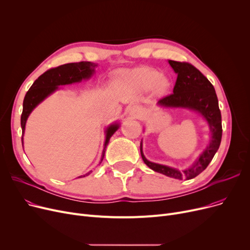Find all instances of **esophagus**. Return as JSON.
<instances>
[{
	"instance_id": "34e87169",
	"label": "esophagus",
	"mask_w": 250,
	"mask_h": 250,
	"mask_svg": "<svg viewBox=\"0 0 250 250\" xmlns=\"http://www.w3.org/2000/svg\"><path fill=\"white\" fill-rule=\"evenodd\" d=\"M128 113L133 117H139L142 114V109L139 106H137V105H134V106L128 108Z\"/></svg>"
}]
</instances>
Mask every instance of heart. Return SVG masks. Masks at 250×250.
Returning <instances> with one entry per match:
<instances>
[{
	"label": "heart",
	"instance_id": "1",
	"mask_svg": "<svg viewBox=\"0 0 250 250\" xmlns=\"http://www.w3.org/2000/svg\"><path fill=\"white\" fill-rule=\"evenodd\" d=\"M128 79L138 88L148 90L154 88L158 91H163L168 86L167 79L161 76L160 72L150 67H141L128 75Z\"/></svg>",
	"mask_w": 250,
	"mask_h": 250
}]
</instances>
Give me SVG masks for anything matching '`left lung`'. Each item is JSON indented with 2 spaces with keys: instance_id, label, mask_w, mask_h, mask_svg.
Returning <instances> with one entry per match:
<instances>
[{
  "instance_id": "obj_1",
  "label": "left lung",
  "mask_w": 250,
  "mask_h": 250,
  "mask_svg": "<svg viewBox=\"0 0 250 250\" xmlns=\"http://www.w3.org/2000/svg\"><path fill=\"white\" fill-rule=\"evenodd\" d=\"M177 74L173 94L160 99L157 104L165 108H185L199 113L209 128L208 145L191 166L179 170L174 167L149 161L143 153L141 142V156L145 164L156 172L175 179H191L198 176L208 167L218 151L222 139V117L214 86L192 64L168 61Z\"/></svg>"
}]
</instances>
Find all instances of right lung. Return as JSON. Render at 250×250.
<instances>
[{
    "label": "right lung",
    "instance_id": "right-lung-1",
    "mask_svg": "<svg viewBox=\"0 0 250 250\" xmlns=\"http://www.w3.org/2000/svg\"><path fill=\"white\" fill-rule=\"evenodd\" d=\"M95 67L97 64L91 62H70L60 65L57 68H52L42 76H39L30 89L26 93L23 101V111L21 114V127H22V146H23V136L25 132V125L27 118L32 112V110L37 106L39 103H42L46 97L59 90V86L70 85L74 83L82 82V80H88L95 73ZM120 128V123H113L109 125L105 129V142L104 148L101 155L102 162L105 151L108 145V142L112 135ZM92 172L90 170L84 175L79 176L78 178L88 176Z\"/></svg>",
    "mask_w": 250,
    "mask_h": 250
}]
</instances>
